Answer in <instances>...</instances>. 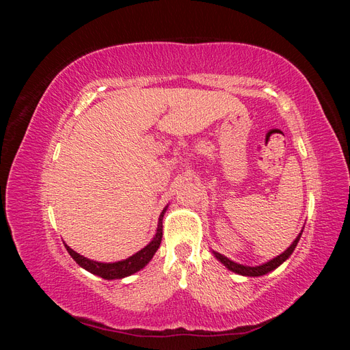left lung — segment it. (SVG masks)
I'll return each instance as SVG.
<instances>
[{"instance_id":"obj_1","label":"left lung","mask_w":350,"mask_h":350,"mask_svg":"<svg viewBox=\"0 0 350 350\" xmlns=\"http://www.w3.org/2000/svg\"><path fill=\"white\" fill-rule=\"evenodd\" d=\"M301 235H302V230L299 232V235L295 238V241L291 243L288 250H284L282 254H279L278 257H274V258L269 260L267 262L260 264V266H243V264H239V262H237V261H232V260H229L228 257L221 256L220 252H216V251H213V250H211V252H213V256H215L221 264H224V266H225L228 270L234 271V273H237V274H241V276L258 278V276H264V274H267V273H270V271H273V270H276V269L280 266V264H283L286 260H288V258L292 256V252H293V250L296 248V245H298V242H299V239H301Z\"/></svg>"}]
</instances>
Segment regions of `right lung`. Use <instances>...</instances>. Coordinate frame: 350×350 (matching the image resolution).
<instances>
[{
    "instance_id": "obj_1",
    "label": "right lung",
    "mask_w": 350,
    "mask_h": 350,
    "mask_svg": "<svg viewBox=\"0 0 350 350\" xmlns=\"http://www.w3.org/2000/svg\"><path fill=\"white\" fill-rule=\"evenodd\" d=\"M167 206L162 210L161 216H159V221H157V228H156V234L153 237V239L147 243L144 248H142L140 251H137L135 254H133L131 257L121 260V261H115V262H100V261H94L90 260L88 257L80 256L79 252H76L74 250H71L67 243H64L67 251L70 256L72 257V260L76 261L80 267H83L84 270L90 271L92 274H96V276L107 279V280H113V279H124L126 276H131V274L140 271L142 269H144L147 264L150 262V260L153 258L154 252L157 251V248L161 247L162 242V235H163V216L166 213Z\"/></svg>"
}]
</instances>
